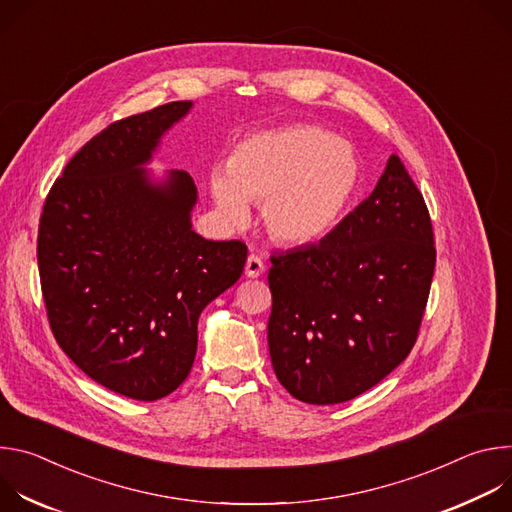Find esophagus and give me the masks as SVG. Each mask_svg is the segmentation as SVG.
Wrapping results in <instances>:
<instances>
[{"label":"esophagus","instance_id":"obj_1","mask_svg":"<svg viewBox=\"0 0 512 512\" xmlns=\"http://www.w3.org/2000/svg\"><path fill=\"white\" fill-rule=\"evenodd\" d=\"M265 271V263L257 255H249L245 263V275L247 277H259Z\"/></svg>","mask_w":512,"mask_h":512}]
</instances>
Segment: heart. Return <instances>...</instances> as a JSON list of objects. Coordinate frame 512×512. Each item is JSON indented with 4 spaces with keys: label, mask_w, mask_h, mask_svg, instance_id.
Here are the masks:
<instances>
[{
    "label": "heart",
    "mask_w": 512,
    "mask_h": 512,
    "mask_svg": "<svg viewBox=\"0 0 512 512\" xmlns=\"http://www.w3.org/2000/svg\"><path fill=\"white\" fill-rule=\"evenodd\" d=\"M358 182L360 164L346 141L318 125H289L243 139L229 170L212 172L210 194L227 225L247 223V202H261L275 241L306 245L340 223Z\"/></svg>",
    "instance_id": "heart-1"
}]
</instances>
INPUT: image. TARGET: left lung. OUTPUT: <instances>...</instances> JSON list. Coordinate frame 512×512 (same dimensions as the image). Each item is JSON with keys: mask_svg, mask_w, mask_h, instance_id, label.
<instances>
[{"mask_svg": "<svg viewBox=\"0 0 512 512\" xmlns=\"http://www.w3.org/2000/svg\"><path fill=\"white\" fill-rule=\"evenodd\" d=\"M435 267L429 210L399 156L314 245L271 255L267 342L289 395L344 403L411 352Z\"/></svg>", "mask_w": 512, "mask_h": 512, "instance_id": "left-lung-1", "label": "left lung"}]
</instances>
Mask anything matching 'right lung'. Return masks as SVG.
Masks as SVG:
<instances>
[{
  "label": "right lung",
  "instance_id": "add662e5",
  "mask_svg": "<svg viewBox=\"0 0 512 512\" xmlns=\"http://www.w3.org/2000/svg\"><path fill=\"white\" fill-rule=\"evenodd\" d=\"M192 101L125 117L97 133L52 184L38 269L58 346L105 389L158 401L188 377L200 312L243 273L247 245L192 231L196 186L141 166Z\"/></svg>",
  "mask_w": 512,
  "mask_h": 512
}]
</instances>
